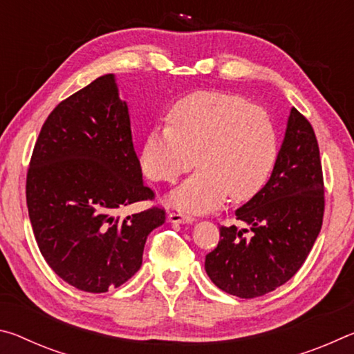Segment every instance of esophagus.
Masks as SVG:
<instances>
[{
  "instance_id": "34e87169",
  "label": "esophagus",
  "mask_w": 354,
  "mask_h": 354,
  "mask_svg": "<svg viewBox=\"0 0 354 354\" xmlns=\"http://www.w3.org/2000/svg\"><path fill=\"white\" fill-rule=\"evenodd\" d=\"M169 221L170 223H192V221H194L195 218H194V215H190V214H185V212H170L169 214Z\"/></svg>"
}]
</instances>
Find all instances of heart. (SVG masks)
<instances>
[{
    "instance_id": "1",
    "label": "heart",
    "mask_w": 354,
    "mask_h": 354,
    "mask_svg": "<svg viewBox=\"0 0 354 354\" xmlns=\"http://www.w3.org/2000/svg\"><path fill=\"white\" fill-rule=\"evenodd\" d=\"M169 127L145 137L142 171L156 183H175L200 165L170 195L190 211H211L226 200L254 196L278 159V134L268 113L239 95L196 92L179 100L167 117Z\"/></svg>"
}]
</instances>
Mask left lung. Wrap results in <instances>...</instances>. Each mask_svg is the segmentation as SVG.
Here are the masks:
<instances>
[{"label": "left lung", "mask_w": 354, "mask_h": 354, "mask_svg": "<svg viewBox=\"0 0 354 354\" xmlns=\"http://www.w3.org/2000/svg\"><path fill=\"white\" fill-rule=\"evenodd\" d=\"M323 195L315 133L308 118L292 107L270 179L236 211V218L250 231L234 225L220 227L218 245L206 254L207 277L239 298L266 295L287 283L306 261L322 230Z\"/></svg>", "instance_id": "1"}]
</instances>
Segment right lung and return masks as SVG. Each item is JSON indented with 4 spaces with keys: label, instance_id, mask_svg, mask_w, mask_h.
I'll return each mask as SVG.
<instances>
[{
    "label": "right lung",
    "instance_id": "obj_1",
    "mask_svg": "<svg viewBox=\"0 0 354 354\" xmlns=\"http://www.w3.org/2000/svg\"><path fill=\"white\" fill-rule=\"evenodd\" d=\"M153 198L113 75L53 109L29 162L26 205L40 253L57 277L91 293L127 283L165 211L153 206L123 218L117 212Z\"/></svg>",
    "mask_w": 354,
    "mask_h": 354
}]
</instances>
